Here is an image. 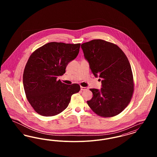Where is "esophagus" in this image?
Wrapping results in <instances>:
<instances>
[{"label":"esophagus","mask_w":157,"mask_h":157,"mask_svg":"<svg viewBox=\"0 0 157 157\" xmlns=\"http://www.w3.org/2000/svg\"><path fill=\"white\" fill-rule=\"evenodd\" d=\"M88 89V88L87 87H83V86H81V90H86Z\"/></svg>","instance_id":"obj_1"}]
</instances>
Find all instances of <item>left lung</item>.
I'll list each match as a JSON object with an SVG mask.
<instances>
[{
	"label": "left lung",
	"instance_id": "8db88e82",
	"mask_svg": "<svg viewBox=\"0 0 157 157\" xmlns=\"http://www.w3.org/2000/svg\"><path fill=\"white\" fill-rule=\"evenodd\" d=\"M81 48L91 72L102 80L100 90L90 89L93 97L88 105L103 117L118 115L129 104L134 92L133 75L126 55L117 45L101 39L83 43Z\"/></svg>",
	"mask_w": 157,
	"mask_h": 157
}]
</instances>
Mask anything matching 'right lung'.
<instances>
[{"instance_id": "right-lung-1", "label": "right lung", "mask_w": 157, "mask_h": 157, "mask_svg": "<svg viewBox=\"0 0 157 157\" xmlns=\"http://www.w3.org/2000/svg\"><path fill=\"white\" fill-rule=\"evenodd\" d=\"M80 44L50 42L30 55L25 66L23 83L26 98L39 114L51 117L67 108L71 96L80 90L77 83L67 85L57 80L67 64L78 56Z\"/></svg>"}]
</instances>
